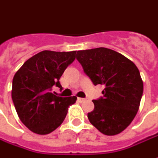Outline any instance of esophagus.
Wrapping results in <instances>:
<instances>
[{
  "label": "esophagus",
  "mask_w": 158,
  "mask_h": 158,
  "mask_svg": "<svg viewBox=\"0 0 158 158\" xmlns=\"http://www.w3.org/2000/svg\"><path fill=\"white\" fill-rule=\"evenodd\" d=\"M78 101H79V102H84L85 101V98H81V97H79V98H78Z\"/></svg>",
  "instance_id": "1"
}]
</instances>
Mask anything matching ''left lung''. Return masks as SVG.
<instances>
[{
	"label": "left lung",
	"mask_w": 158,
	"mask_h": 158,
	"mask_svg": "<svg viewBox=\"0 0 158 158\" xmlns=\"http://www.w3.org/2000/svg\"><path fill=\"white\" fill-rule=\"evenodd\" d=\"M76 58L93 84L105 87L103 97L94 100L88 113L93 126L106 135L123 131L135 118L143 94V81L135 64L104 47L78 51Z\"/></svg>",
	"instance_id": "8db88e82"
}]
</instances>
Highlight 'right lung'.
I'll use <instances>...</instances> for the list:
<instances>
[{
    "label": "right lung",
    "mask_w": 158,
    "mask_h": 158,
    "mask_svg": "<svg viewBox=\"0 0 158 158\" xmlns=\"http://www.w3.org/2000/svg\"><path fill=\"white\" fill-rule=\"evenodd\" d=\"M76 51H43L26 61L12 79V98L19 119L33 133L47 135L61 125L69 106L77 97H62L52 91L62 89L59 79L75 59Z\"/></svg>",
    "instance_id": "obj_1"
}]
</instances>
